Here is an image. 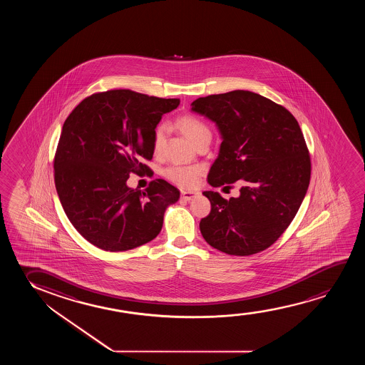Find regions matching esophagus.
Listing matches in <instances>:
<instances>
[{
	"mask_svg": "<svg viewBox=\"0 0 365 365\" xmlns=\"http://www.w3.org/2000/svg\"><path fill=\"white\" fill-rule=\"evenodd\" d=\"M197 195H198V193H195V192H185V190L180 192V198L185 200H193Z\"/></svg>",
	"mask_w": 365,
	"mask_h": 365,
	"instance_id": "34e87169",
	"label": "esophagus"
}]
</instances>
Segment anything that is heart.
<instances>
[{
  "label": "heart",
  "instance_id": "b5f03b06",
  "mask_svg": "<svg viewBox=\"0 0 365 365\" xmlns=\"http://www.w3.org/2000/svg\"><path fill=\"white\" fill-rule=\"evenodd\" d=\"M175 127L187 135L192 143L200 145V142L210 140L212 132L205 120L198 115H180L175 122ZM165 142V127L158 125L153 133V148L158 152ZM165 178L182 188H192L198 183L202 170L197 165H170L163 172Z\"/></svg>",
  "mask_w": 365,
  "mask_h": 365
}]
</instances>
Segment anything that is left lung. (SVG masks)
<instances>
[{"mask_svg":"<svg viewBox=\"0 0 365 365\" xmlns=\"http://www.w3.org/2000/svg\"><path fill=\"white\" fill-rule=\"evenodd\" d=\"M192 110L215 120L223 137L208 183L240 195L225 200L207 190L210 215L200 233L215 250L252 255L269 248L294 220L310 180V155L294 115L250 91L200 97Z\"/></svg>","mask_w":365,"mask_h":365,"instance_id":"1","label":"left lung"}]
</instances>
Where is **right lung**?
<instances>
[{
    "mask_svg": "<svg viewBox=\"0 0 365 365\" xmlns=\"http://www.w3.org/2000/svg\"><path fill=\"white\" fill-rule=\"evenodd\" d=\"M180 106L130 90L86 97L66 118L56 150L55 185L72 225L91 245L123 252L158 235L167 205L180 190L165 180L145 192L125 185L130 173L148 175L153 133L162 115Z\"/></svg>",
    "mask_w": 365,
    "mask_h": 365,
    "instance_id": "right-lung-1",
    "label": "right lung"
}]
</instances>
